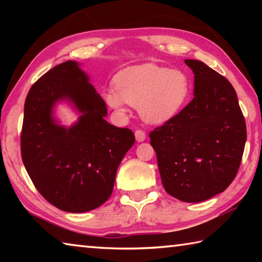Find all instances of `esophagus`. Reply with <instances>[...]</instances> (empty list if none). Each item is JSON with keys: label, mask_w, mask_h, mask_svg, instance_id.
I'll return each instance as SVG.
<instances>
[{"label": "esophagus", "mask_w": 262, "mask_h": 262, "mask_svg": "<svg viewBox=\"0 0 262 262\" xmlns=\"http://www.w3.org/2000/svg\"><path fill=\"white\" fill-rule=\"evenodd\" d=\"M135 139L137 142H143L145 140V133L143 130H136L135 132Z\"/></svg>", "instance_id": "obj_1"}]
</instances>
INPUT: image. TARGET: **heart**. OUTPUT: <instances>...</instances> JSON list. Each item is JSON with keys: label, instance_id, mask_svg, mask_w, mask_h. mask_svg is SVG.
<instances>
[{"label": "heart", "instance_id": "1", "mask_svg": "<svg viewBox=\"0 0 262 262\" xmlns=\"http://www.w3.org/2000/svg\"><path fill=\"white\" fill-rule=\"evenodd\" d=\"M114 88L103 92L108 107L125 114L128 104L137 107L143 121L163 125L174 119L187 105L192 82L184 70L145 63L119 73L114 78Z\"/></svg>", "mask_w": 262, "mask_h": 262}]
</instances>
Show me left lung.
<instances>
[{
  "mask_svg": "<svg viewBox=\"0 0 262 262\" xmlns=\"http://www.w3.org/2000/svg\"><path fill=\"white\" fill-rule=\"evenodd\" d=\"M194 98L150 133L166 192L184 202H202L224 192L236 177L246 142L237 94L227 78L198 60Z\"/></svg>",
  "mask_w": 262,
  "mask_h": 262,
  "instance_id": "1",
  "label": "left lung"
}]
</instances>
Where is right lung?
<instances>
[{"mask_svg":"<svg viewBox=\"0 0 262 262\" xmlns=\"http://www.w3.org/2000/svg\"><path fill=\"white\" fill-rule=\"evenodd\" d=\"M59 103L79 114L70 126L56 117ZM106 117L105 101L76 61L55 66L30 89L21 158L38 192L61 210H94L112 194L117 170L135 136L111 125Z\"/></svg>","mask_w":262,"mask_h":262,"instance_id":"right-lung-1","label":"right lung"}]
</instances>
